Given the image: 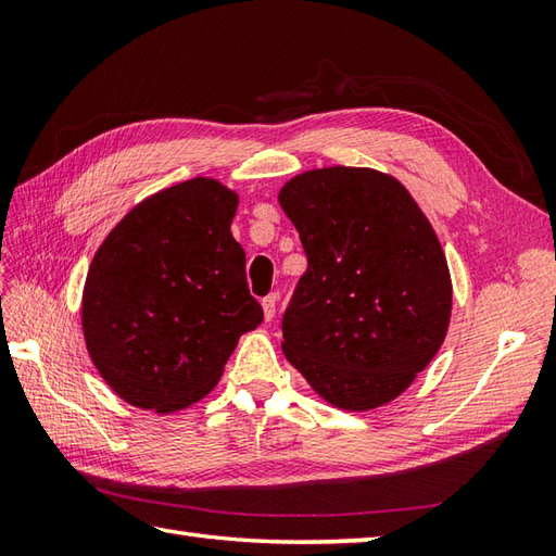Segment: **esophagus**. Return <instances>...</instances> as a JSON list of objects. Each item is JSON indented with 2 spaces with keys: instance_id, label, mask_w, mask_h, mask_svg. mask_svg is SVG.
<instances>
[{
  "instance_id": "esophagus-1",
  "label": "esophagus",
  "mask_w": 556,
  "mask_h": 556,
  "mask_svg": "<svg viewBox=\"0 0 556 556\" xmlns=\"http://www.w3.org/2000/svg\"><path fill=\"white\" fill-rule=\"evenodd\" d=\"M277 301H279L277 293H269L267 299H263V313H265V320H267V323H269L271 317H275V313H277Z\"/></svg>"
}]
</instances>
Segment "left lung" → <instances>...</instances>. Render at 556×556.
<instances>
[{
  "mask_svg": "<svg viewBox=\"0 0 556 556\" xmlns=\"http://www.w3.org/2000/svg\"><path fill=\"white\" fill-rule=\"evenodd\" d=\"M279 205L308 255L281 351L327 404H389L428 368L452 317L432 224L404 184L368 167L303 172L281 186Z\"/></svg>",
  "mask_w": 556,
  "mask_h": 556,
  "instance_id": "1",
  "label": "left lung"
}]
</instances>
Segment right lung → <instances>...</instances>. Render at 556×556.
Returning <instances> with one entry per match:
<instances>
[{
	"label": "right lung",
	"instance_id": "obj_1",
	"mask_svg": "<svg viewBox=\"0 0 556 556\" xmlns=\"http://www.w3.org/2000/svg\"><path fill=\"white\" fill-rule=\"evenodd\" d=\"M239 195L195 176L146 198L108 233L80 325L102 380L136 408L174 413L210 394L241 334L263 323L231 236Z\"/></svg>",
	"mask_w": 556,
	"mask_h": 556
}]
</instances>
